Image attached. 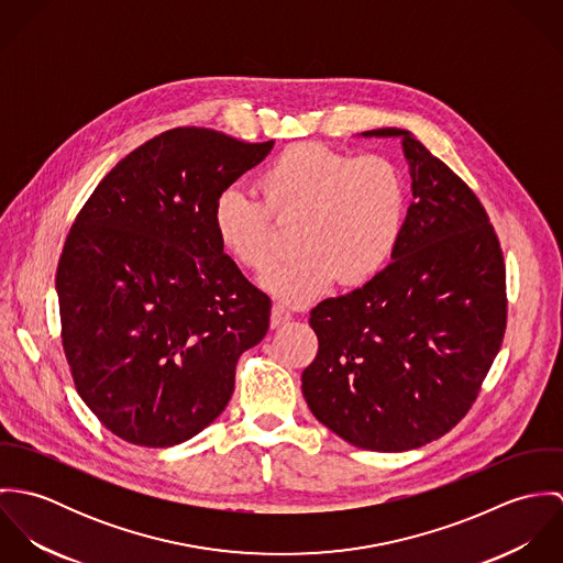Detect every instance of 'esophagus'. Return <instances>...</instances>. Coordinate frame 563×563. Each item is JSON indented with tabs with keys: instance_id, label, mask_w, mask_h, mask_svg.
<instances>
[{
	"instance_id": "34e87169",
	"label": "esophagus",
	"mask_w": 563,
	"mask_h": 563,
	"mask_svg": "<svg viewBox=\"0 0 563 563\" xmlns=\"http://www.w3.org/2000/svg\"><path fill=\"white\" fill-rule=\"evenodd\" d=\"M290 319H292V314H290V310L286 306H282V303L273 306V310H271V327L273 329L282 327L284 322H288Z\"/></svg>"
}]
</instances>
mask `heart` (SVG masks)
<instances>
[{"instance_id":"1","label":"heart","mask_w":563,"mask_h":563,"mask_svg":"<svg viewBox=\"0 0 563 563\" xmlns=\"http://www.w3.org/2000/svg\"><path fill=\"white\" fill-rule=\"evenodd\" d=\"M260 190L264 201L236 186L223 188L212 228L232 260L262 273L277 255L275 221L297 223L299 255L262 279L286 303H310L335 282L342 288L368 284L401 244L409 190L401 166L388 156L292 145L266 164Z\"/></svg>"}]
</instances>
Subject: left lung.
Returning <instances> with one entry per match:
<instances>
[{"mask_svg": "<svg viewBox=\"0 0 563 563\" xmlns=\"http://www.w3.org/2000/svg\"><path fill=\"white\" fill-rule=\"evenodd\" d=\"M364 136L401 139L413 201L393 262L310 312L319 353L301 388L349 444L399 453L449 433L479 397L507 324L505 262L460 175L407 130Z\"/></svg>", "mask_w": 563, "mask_h": 563, "instance_id": "8db88e82", "label": "left lung"}]
</instances>
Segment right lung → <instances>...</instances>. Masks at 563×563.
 Masks as SVG:
<instances>
[{"label": "right lung", "mask_w": 563, "mask_h": 563, "mask_svg": "<svg viewBox=\"0 0 563 563\" xmlns=\"http://www.w3.org/2000/svg\"><path fill=\"white\" fill-rule=\"evenodd\" d=\"M271 150L208 128L162 132L76 217L56 271L63 349L81 401L121 440L197 435L266 335L271 299L223 253L212 206Z\"/></svg>", "instance_id": "obj_1"}]
</instances>
